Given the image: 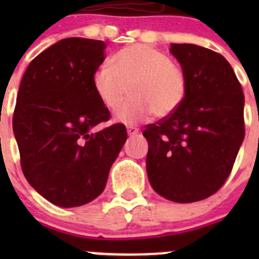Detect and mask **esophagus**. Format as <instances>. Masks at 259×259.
<instances>
[{
    "label": "esophagus",
    "instance_id": "esophagus-1",
    "mask_svg": "<svg viewBox=\"0 0 259 259\" xmlns=\"http://www.w3.org/2000/svg\"><path fill=\"white\" fill-rule=\"evenodd\" d=\"M127 134L130 136H135V135L139 134V128L135 127V125H127Z\"/></svg>",
    "mask_w": 259,
    "mask_h": 259
}]
</instances>
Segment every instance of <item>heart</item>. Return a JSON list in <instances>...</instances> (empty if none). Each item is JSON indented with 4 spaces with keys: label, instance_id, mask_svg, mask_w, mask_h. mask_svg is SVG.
Returning <instances> with one entry per match:
<instances>
[{
    "label": "heart",
    "instance_id": "b5f03b06",
    "mask_svg": "<svg viewBox=\"0 0 259 259\" xmlns=\"http://www.w3.org/2000/svg\"><path fill=\"white\" fill-rule=\"evenodd\" d=\"M93 89L106 109L116 110L115 119L135 124L152 113L157 118L172 114L187 96V76L175 61L145 44L125 47L111 57V66L101 65L92 76Z\"/></svg>",
    "mask_w": 259,
    "mask_h": 259
}]
</instances>
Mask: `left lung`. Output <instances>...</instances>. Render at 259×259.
Returning <instances> with one entry per match:
<instances>
[{"instance_id": "left-lung-1", "label": "left lung", "mask_w": 259, "mask_h": 259, "mask_svg": "<svg viewBox=\"0 0 259 259\" xmlns=\"http://www.w3.org/2000/svg\"><path fill=\"white\" fill-rule=\"evenodd\" d=\"M187 76V96L178 109L143 135L146 172L158 194L174 202L205 200L221 189L244 136V93L222 54L193 44H171Z\"/></svg>"}]
</instances>
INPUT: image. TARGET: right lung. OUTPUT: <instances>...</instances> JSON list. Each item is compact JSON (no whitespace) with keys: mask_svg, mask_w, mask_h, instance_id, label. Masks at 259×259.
Wrapping results in <instances>:
<instances>
[{"mask_svg":"<svg viewBox=\"0 0 259 259\" xmlns=\"http://www.w3.org/2000/svg\"><path fill=\"white\" fill-rule=\"evenodd\" d=\"M106 44L68 37L40 53L20 81L13 130L22 171L36 192L61 207L81 206L104 192L111 164L127 140L110 119L92 76Z\"/></svg>","mask_w":259,"mask_h":259,"instance_id":"right-lung-1","label":"right lung"}]
</instances>
